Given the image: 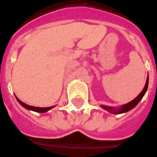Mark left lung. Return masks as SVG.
<instances>
[{
	"instance_id": "8db88e82",
	"label": "left lung",
	"mask_w": 157,
	"mask_h": 157,
	"mask_svg": "<svg viewBox=\"0 0 157 157\" xmlns=\"http://www.w3.org/2000/svg\"><path fill=\"white\" fill-rule=\"evenodd\" d=\"M148 80H149V79H148V76H147V82H146L145 86H144V88H143V90H142V91L138 95H137V97L135 98L134 100H132L131 102H129L128 103V104H126V105H123V106L119 108L118 109H113V108L107 107V106H102V108L104 109H105V110H108L109 112H110V113H117V114H118V113H126V112H128V111L131 110L132 109H133V108H134L135 106H136V105L140 102V100H142V97L144 96V94H145V93L147 92V90Z\"/></svg>"
}]
</instances>
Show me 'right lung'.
I'll return each mask as SVG.
<instances>
[{
  "label": "right lung",
  "mask_w": 157,
  "mask_h": 157,
  "mask_svg": "<svg viewBox=\"0 0 157 157\" xmlns=\"http://www.w3.org/2000/svg\"><path fill=\"white\" fill-rule=\"evenodd\" d=\"M16 100H18V102L20 103L23 107H25V109H29V110H33V111H35V112H38V113H45V112L50 110L51 109H52V108L54 107V106H52V107H47V108L34 107V106H30V105H26V104H25L24 102H22L21 100H19L17 97H16Z\"/></svg>",
  "instance_id": "right-lung-1"
}]
</instances>
